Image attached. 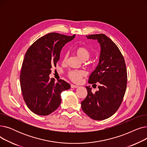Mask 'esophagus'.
Returning <instances> with one entry per match:
<instances>
[{"label": "esophagus", "mask_w": 147, "mask_h": 147, "mask_svg": "<svg viewBox=\"0 0 147 147\" xmlns=\"http://www.w3.org/2000/svg\"><path fill=\"white\" fill-rule=\"evenodd\" d=\"M78 87H79L78 85H75V84H71V88H77Z\"/></svg>", "instance_id": "esophagus-1"}]
</instances>
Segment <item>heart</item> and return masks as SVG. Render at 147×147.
Wrapping results in <instances>:
<instances>
[{
	"instance_id": "obj_1",
	"label": "heart",
	"mask_w": 147,
	"mask_h": 147,
	"mask_svg": "<svg viewBox=\"0 0 147 147\" xmlns=\"http://www.w3.org/2000/svg\"><path fill=\"white\" fill-rule=\"evenodd\" d=\"M75 52L82 60L85 61L89 58L90 57V52L88 48L84 46H80L75 49ZM68 53H65L63 55V61L64 63L67 61L68 58ZM68 78L73 82L78 83L80 81L83 76H85V72L83 70H69L67 74Z\"/></svg>"
}]
</instances>
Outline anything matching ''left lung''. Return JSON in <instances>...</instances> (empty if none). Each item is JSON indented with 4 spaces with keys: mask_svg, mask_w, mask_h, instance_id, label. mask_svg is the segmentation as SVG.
<instances>
[{
    "mask_svg": "<svg viewBox=\"0 0 147 147\" xmlns=\"http://www.w3.org/2000/svg\"><path fill=\"white\" fill-rule=\"evenodd\" d=\"M86 36L98 40L101 45L99 64L89 79V83L96 86L98 83L99 85L95 93L86 86L88 95L81 106L89 117L102 120L113 115L123 101L127 80L126 63L119 48L109 37L104 34Z\"/></svg>",
    "mask_w": 147,
    "mask_h": 147,
    "instance_id": "left-lung-1",
    "label": "left lung"
}]
</instances>
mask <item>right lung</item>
I'll return each instance as SVG.
<instances>
[{
  "label": "right lung",
  "instance_id": "obj_1",
  "mask_svg": "<svg viewBox=\"0 0 147 147\" xmlns=\"http://www.w3.org/2000/svg\"><path fill=\"white\" fill-rule=\"evenodd\" d=\"M72 36L51 33L37 39L28 49L22 62L20 85L28 109L37 115H48L59 107L61 93L70 88L64 80L49 78L51 68L57 66L61 50Z\"/></svg>",
  "mask_w": 147,
  "mask_h": 147
}]
</instances>
